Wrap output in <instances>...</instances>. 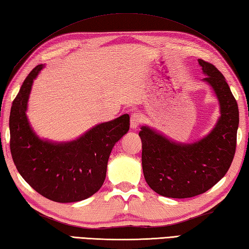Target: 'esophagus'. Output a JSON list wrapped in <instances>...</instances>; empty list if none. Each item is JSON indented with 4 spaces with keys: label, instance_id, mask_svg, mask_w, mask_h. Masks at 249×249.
Returning a JSON list of instances; mask_svg holds the SVG:
<instances>
[{
    "label": "esophagus",
    "instance_id": "1",
    "mask_svg": "<svg viewBox=\"0 0 249 249\" xmlns=\"http://www.w3.org/2000/svg\"><path fill=\"white\" fill-rule=\"evenodd\" d=\"M141 124V116L139 114H133L130 118V124H131V129L135 130Z\"/></svg>",
    "mask_w": 249,
    "mask_h": 249
}]
</instances>
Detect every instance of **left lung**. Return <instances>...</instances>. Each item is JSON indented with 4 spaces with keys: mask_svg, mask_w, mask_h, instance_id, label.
Segmentation results:
<instances>
[{
    "mask_svg": "<svg viewBox=\"0 0 249 249\" xmlns=\"http://www.w3.org/2000/svg\"><path fill=\"white\" fill-rule=\"evenodd\" d=\"M205 78L219 103L213 128L197 141L178 142L148 125L141 126L145 181L157 194L189 198L205 193L226 176L236 147L240 123L237 103L223 74L213 64L198 59Z\"/></svg>",
    "mask_w": 249,
    "mask_h": 249,
    "instance_id": "obj_1",
    "label": "left lung"
}]
</instances>
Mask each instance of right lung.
I'll return each mask as SVG.
<instances>
[{"label": "right lung", "mask_w": 249, "mask_h": 249, "mask_svg": "<svg viewBox=\"0 0 249 249\" xmlns=\"http://www.w3.org/2000/svg\"><path fill=\"white\" fill-rule=\"evenodd\" d=\"M45 65L28 74L9 116L11 153L18 172L44 197L57 203L87 199L105 181L107 162L115 144L128 133V114L98 124L74 140L52 141L36 133L27 116L34 81Z\"/></svg>", "instance_id": "obj_1"}]
</instances>
